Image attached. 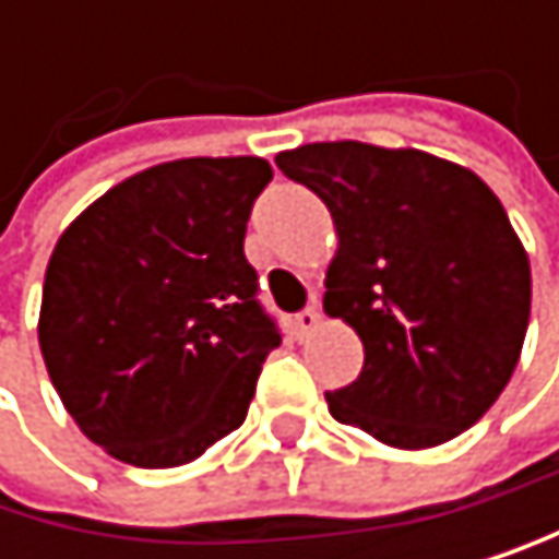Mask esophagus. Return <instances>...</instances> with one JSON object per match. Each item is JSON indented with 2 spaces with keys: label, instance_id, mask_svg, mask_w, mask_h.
Segmentation results:
<instances>
[{
  "label": "esophagus",
  "instance_id": "obj_1",
  "mask_svg": "<svg viewBox=\"0 0 559 559\" xmlns=\"http://www.w3.org/2000/svg\"><path fill=\"white\" fill-rule=\"evenodd\" d=\"M318 325H321V311H318L314 305H308L305 311L295 314V329H298V335H311Z\"/></svg>",
  "mask_w": 559,
  "mask_h": 559
}]
</instances>
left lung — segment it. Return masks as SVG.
I'll use <instances>...</instances> for the list:
<instances>
[{"mask_svg":"<svg viewBox=\"0 0 559 559\" xmlns=\"http://www.w3.org/2000/svg\"><path fill=\"white\" fill-rule=\"evenodd\" d=\"M274 164L335 221L325 314L365 348L361 376L325 392L329 413L395 449L442 445L479 423L530 321V258L500 198L416 146L305 143Z\"/></svg>","mask_w":559,"mask_h":559,"instance_id":"left-lung-1","label":"left lung"}]
</instances>
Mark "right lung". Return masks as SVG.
Returning <instances> with one entry per match:
<instances>
[{"label": "right lung", "mask_w": 559, "mask_h": 559, "mask_svg": "<svg viewBox=\"0 0 559 559\" xmlns=\"http://www.w3.org/2000/svg\"><path fill=\"white\" fill-rule=\"evenodd\" d=\"M267 180L261 157L157 164L59 234L39 348L67 413L114 460L183 466L245 423L282 345L245 258Z\"/></svg>", "instance_id": "add662e5"}]
</instances>
